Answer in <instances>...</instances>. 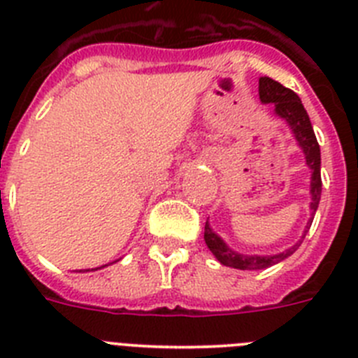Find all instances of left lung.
<instances>
[{"mask_svg": "<svg viewBox=\"0 0 358 358\" xmlns=\"http://www.w3.org/2000/svg\"><path fill=\"white\" fill-rule=\"evenodd\" d=\"M258 93H260L262 102L273 103L274 113L289 123V127L292 129V134L296 136L297 145L301 147L303 154H305L306 164H308V169L312 170V179H310V194H312L310 210H312V218H310V222L306 224V235L310 226H312V220H314V213L317 211L319 201H321V150H319L317 138H315L312 123H310L308 115H306L305 107H303L301 98L297 96L292 90H289L285 85H281L280 82L273 80V78L262 77L260 85H258ZM305 235L301 236L299 242H296L292 248L285 249L283 252H278V255L271 256H249L240 255V252L227 248L226 242L211 229L208 222L206 227H204V240H206V245L210 248V251L213 252L215 258H217L222 265H226V267L240 268V271H258V268H267L271 267V265L280 264L281 260H285V258H289L292 252L297 251V248L301 245Z\"/></svg>", "mask_w": 358, "mask_h": 358, "instance_id": "1", "label": "left lung"}]
</instances>
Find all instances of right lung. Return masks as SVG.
<instances>
[{"label": "right lung", "mask_w": 358, "mask_h": 358, "mask_svg": "<svg viewBox=\"0 0 358 358\" xmlns=\"http://www.w3.org/2000/svg\"><path fill=\"white\" fill-rule=\"evenodd\" d=\"M96 268H100V267H96ZM96 268H91V271H96Z\"/></svg>", "instance_id": "obj_1"}]
</instances>
